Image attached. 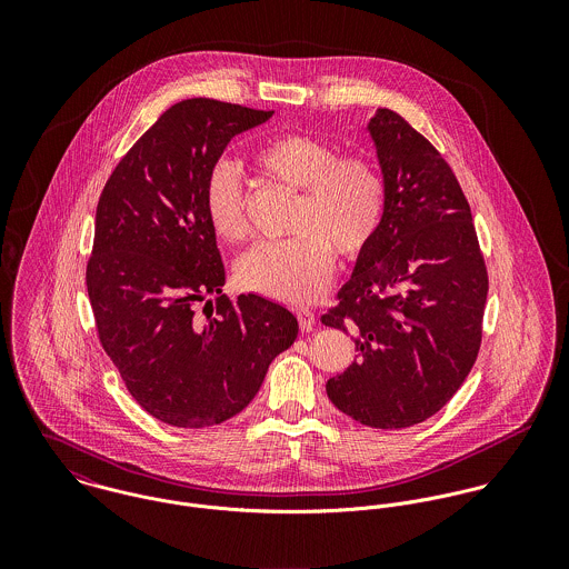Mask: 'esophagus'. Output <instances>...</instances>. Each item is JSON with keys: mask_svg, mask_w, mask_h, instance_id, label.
Instances as JSON below:
<instances>
[{"mask_svg": "<svg viewBox=\"0 0 569 569\" xmlns=\"http://www.w3.org/2000/svg\"><path fill=\"white\" fill-rule=\"evenodd\" d=\"M296 316H298V322L302 328H313L316 322H318V318H316V311L313 309H307V307H300L298 311H296Z\"/></svg>", "mask_w": 569, "mask_h": 569, "instance_id": "obj_1", "label": "esophagus"}]
</instances>
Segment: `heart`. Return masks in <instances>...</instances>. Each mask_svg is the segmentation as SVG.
I'll return each instance as SVG.
<instances>
[{"mask_svg":"<svg viewBox=\"0 0 569 569\" xmlns=\"http://www.w3.org/2000/svg\"><path fill=\"white\" fill-rule=\"evenodd\" d=\"M253 166L291 190H300L287 241L256 244L239 262L244 289L287 302H307L325 291L332 273V249L359 256L377 237L388 188L377 163L339 158L320 138L282 133L253 151ZM206 214L212 230L232 243L247 237L243 181L234 163H214L206 181Z\"/></svg>","mask_w":569,"mask_h":569,"instance_id":"b5f03b06","label":"heart"}]
</instances>
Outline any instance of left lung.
<instances>
[{
	"instance_id": "1",
	"label": "left lung",
	"mask_w": 569,
	"mask_h": 569,
	"mask_svg": "<svg viewBox=\"0 0 569 569\" xmlns=\"http://www.w3.org/2000/svg\"><path fill=\"white\" fill-rule=\"evenodd\" d=\"M366 131L388 199L339 305L322 316V325L355 332L357 352L326 395L361 425L403 429L447 406L471 372L487 267L469 201L442 156L390 109H377Z\"/></svg>"
}]
</instances>
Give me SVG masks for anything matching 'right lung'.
Here are the masks:
<instances>
[{"label":"right lung","mask_w":569,"mask_h":569,"mask_svg":"<svg viewBox=\"0 0 569 569\" xmlns=\"http://www.w3.org/2000/svg\"><path fill=\"white\" fill-rule=\"evenodd\" d=\"M271 116L181 100L131 147L98 199L87 262L98 337L131 397L172 427H210L243 411L298 337L282 305L223 296L226 267L203 201L228 142ZM208 295L218 296V316L201 319L193 307Z\"/></svg>","instance_id":"obj_1"}]
</instances>
